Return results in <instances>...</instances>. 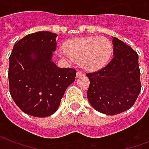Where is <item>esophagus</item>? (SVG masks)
I'll list each match as a JSON object with an SVG mask.
<instances>
[{"mask_svg": "<svg viewBox=\"0 0 149 149\" xmlns=\"http://www.w3.org/2000/svg\"><path fill=\"white\" fill-rule=\"evenodd\" d=\"M83 73L81 72V71H78L77 72V77H81V76H83Z\"/></svg>", "mask_w": 149, "mask_h": 149, "instance_id": "34e87169", "label": "esophagus"}]
</instances>
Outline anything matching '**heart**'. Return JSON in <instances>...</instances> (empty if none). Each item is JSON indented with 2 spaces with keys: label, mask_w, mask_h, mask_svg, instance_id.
<instances>
[{
  "label": "heart",
  "mask_w": 149,
  "mask_h": 149,
  "mask_svg": "<svg viewBox=\"0 0 149 149\" xmlns=\"http://www.w3.org/2000/svg\"><path fill=\"white\" fill-rule=\"evenodd\" d=\"M112 53V45L106 37H83L70 40L65 50L60 55L80 64L85 70L96 71L103 68L109 61Z\"/></svg>",
  "instance_id": "b5f03b06"
}]
</instances>
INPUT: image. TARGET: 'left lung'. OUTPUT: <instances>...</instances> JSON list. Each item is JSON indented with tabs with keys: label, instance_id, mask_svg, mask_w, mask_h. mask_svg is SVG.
Returning a JSON list of instances; mask_svg holds the SVG:
<instances>
[{
	"label": "left lung",
	"instance_id": "obj_1",
	"mask_svg": "<svg viewBox=\"0 0 149 149\" xmlns=\"http://www.w3.org/2000/svg\"><path fill=\"white\" fill-rule=\"evenodd\" d=\"M113 58L104 68L87 72L88 100L98 112L116 115L129 109L141 93L138 54L130 46L113 37Z\"/></svg>",
	"mask_w": 149,
	"mask_h": 149
}]
</instances>
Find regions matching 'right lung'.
Masks as SVG:
<instances>
[{"label": "right lung", "instance_id": "1", "mask_svg": "<svg viewBox=\"0 0 149 149\" xmlns=\"http://www.w3.org/2000/svg\"><path fill=\"white\" fill-rule=\"evenodd\" d=\"M57 35L48 31L29 34L13 46L8 81L13 100L29 115L46 117L57 110L77 71L52 61Z\"/></svg>", "mask_w": 149, "mask_h": 149}]
</instances>
